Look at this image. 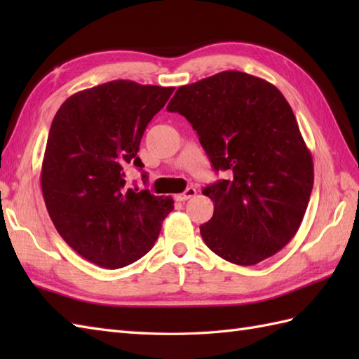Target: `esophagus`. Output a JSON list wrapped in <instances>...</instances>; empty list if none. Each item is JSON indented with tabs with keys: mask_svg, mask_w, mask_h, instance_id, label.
I'll return each instance as SVG.
<instances>
[{
	"mask_svg": "<svg viewBox=\"0 0 359 359\" xmlns=\"http://www.w3.org/2000/svg\"><path fill=\"white\" fill-rule=\"evenodd\" d=\"M196 193H197L196 188H187L185 193L177 194V196H175V199L180 201V202H185V201H188V199H191V197H194Z\"/></svg>",
	"mask_w": 359,
	"mask_h": 359,
	"instance_id": "esophagus-1",
	"label": "esophagus"
}]
</instances>
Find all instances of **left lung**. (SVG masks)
Returning <instances> with one entry per match:
<instances>
[{"mask_svg":"<svg viewBox=\"0 0 359 359\" xmlns=\"http://www.w3.org/2000/svg\"><path fill=\"white\" fill-rule=\"evenodd\" d=\"M166 109L184 116L216 171L215 215L201 225L211 251L255 265L293 239L313 188V158L280 90L255 75L224 71L175 90Z\"/></svg>","mask_w":359,"mask_h":359,"instance_id":"1","label":"left lung"}]
</instances>
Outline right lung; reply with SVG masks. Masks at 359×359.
<instances>
[{"label":"right lung","mask_w":359,"mask_h":359,"mask_svg":"<svg viewBox=\"0 0 359 359\" xmlns=\"http://www.w3.org/2000/svg\"><path fill=\"white\" fill-rule=\"evenodd\" d=\"M172 90L114 80L71 95L52 120L41 165L46 208L67 245L103 269L147 255L174 208L170 196L125 188L126 166L143 168L142 135Z\"/></svg>","instance_id":"1"}]
</instances>
